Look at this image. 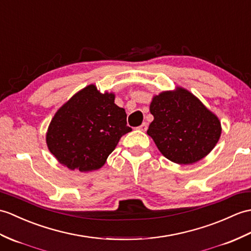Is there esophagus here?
<instances>
[{"label": "esophagus", "instance_id": "34e87169", "mask_svg": "<svg viewBox=\"0 0 251 251\" xmlns=\"http://www.w3.org/2000/svg\"><path fill=\"white\" fill-rule=\"evenodd\" d=\"M138 129L141 130V131H147V129H148V124H147V123H142L141 125H140V126L138 127Z\"/></svg>", "mask_w": 251, "mask_h": 251}]
</instances>
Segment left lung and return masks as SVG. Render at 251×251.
Here are the masks:
<instances>
[{
	"label": "left lung",
	"mask_w": 251,
	"mask_h": 251,
	"mask_svg": "<svg viewBox=\"0 0 251 251\" xmlns=\"http://www.w3.org/2000/svg\"><path fill=\"white\" fill-rule=\"evenodd\" d=\"M150 111L154 120L148 135L176 164L190 165L204 158L220 138L219 119L183 87L154 96Z\"/></svg>",
	"instance_id": "left-lung-1"
}]
</instances>
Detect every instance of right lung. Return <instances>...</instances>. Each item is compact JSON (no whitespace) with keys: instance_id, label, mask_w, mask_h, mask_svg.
<instances>
[{"instance_id":"obj_1","label":"right lung","mask_w":251,"mask_h":251,"mask_svg":"<svg viewBox=\"0 0 251 251\" xmlns=\"http://www.w3.org/2000/svg\"><path fill=\"white\" fill-rule=\"evenodd\" d=\"M113 93H100L90 84L57 110L46 135L48 149L71 170L101 168L120 139L131 131L125 109L114 103Z\"/></svg>"}]
</instances>
